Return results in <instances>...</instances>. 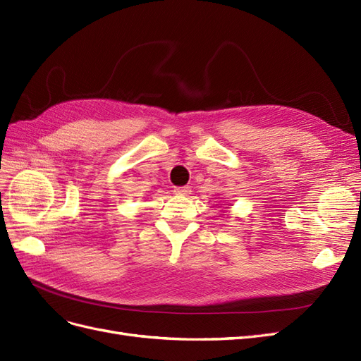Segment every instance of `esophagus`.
I'll return each instance as SVG.
<instances>
[{"label":"esophagus","mask_w":361,"mask_h":361,"mask_svg":"<svg viewBox=\"0 0 361 361\" xmlns=\"http://www.w3.org/2000/svg\"><path fill=\"white\" fill-rule=\"evenodd\" d=\"M189 192H190L189 185H183V188L173 189V193H176V195H189Z\"/></svg>","instance_id":"esophagus-1"}]
</instances>
